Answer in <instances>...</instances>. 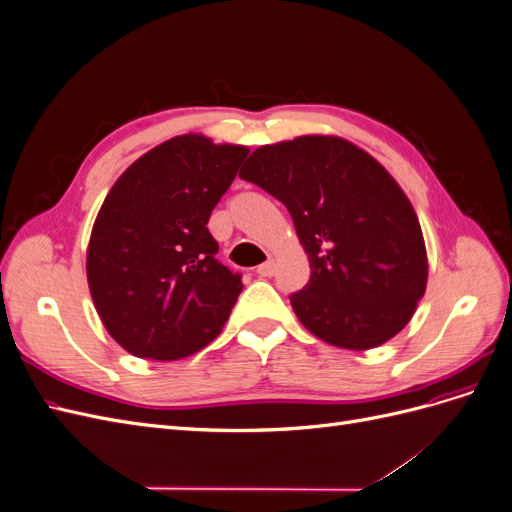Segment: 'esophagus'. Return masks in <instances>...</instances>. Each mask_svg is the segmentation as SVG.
I'll return each mask as SVG.
<instances>
[{
	"label": "esophagus",
	"instance_id": "esophagus-1",
	"mask_svg": "<svg viewBox=\"0 0 512 512\" xmlns=\"http://www.w3.org/2000/svg\"><path fill=\"white\" fill-rule=\"evenodd\" d=\"M256 273H258L260 277H271V275L275 273V260L269 258L267 262H262V265L256 269Z\"/></svg>",
	"mask_w": 512,
	"mask_h": 512
}]
</instances>
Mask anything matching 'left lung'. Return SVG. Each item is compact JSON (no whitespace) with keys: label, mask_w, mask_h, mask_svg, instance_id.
Wrapping results in <instances>:
<instances>
[{"label":"left lung","mask_w":512,"mask_h":512,"mask_svg":"<svg viewBox=\"0 0 512 512\" xmlns=\"http://www.w3.org/2000/svg\"><path fill=\"white\" fill-rule=\"evenodd\" d=\"M241 179L288 207L309 256V284L290 297L303 327L344 350L389 342L427 288L421 224L374 156L342 136L305 134L262 145Z\"/></svg>","instance_id":"left-lung-1"}]
</instances>
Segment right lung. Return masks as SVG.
<instances>
[{
    "label": "right lung",
    "mask_w": 512,
    "mask_h": 512,
    "mask_svg": "<svg viewBox=\"0 0 512 512\" xmlns=\"http://www.w3.org/2000/svg\"><path fill=\"white\" fill-rule=\"evenodd\" d=\"M247 153L181 134L143 153L106 194L87 245V284L123 350L177 361L220 335L243 284L215 258L207 222Z\"/></svg>",
    "instance_id": "obj_1"
}]
</instances>
